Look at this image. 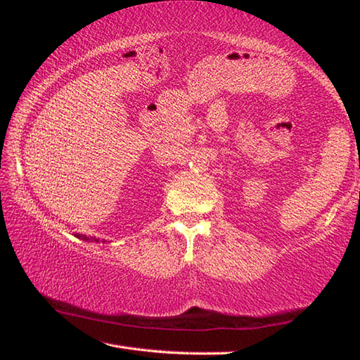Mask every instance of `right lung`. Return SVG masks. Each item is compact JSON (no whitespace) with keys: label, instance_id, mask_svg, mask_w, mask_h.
Segmentation results:
<instances>
[{"label":"right lung","instance_id":"add662e5","mask_svg":"<svg viewBox=\"0 0 360 360\" xmlns=\"http://www.w3.org/2000/svg\"><path fill=\"white\" fill-rule=\"evenodd\" d=\"M75 236H77V238H82V240H85V241H89V240H93V236H91V238H88V236H85V235H83V236H82V235H75ZM93 241L98 243V240H96V238H94Z\"/></svg>","mask_w":360,"mask_h":360}]
</instances>
